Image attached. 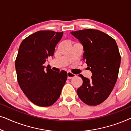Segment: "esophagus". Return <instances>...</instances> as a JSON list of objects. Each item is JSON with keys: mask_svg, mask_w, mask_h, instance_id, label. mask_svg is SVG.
<instances>
[{"mask_svg": "<svg viewBox=\"0 0 131 131\" xmlns=\"http://www.w3.org/2000/svg\"><path fill=\"white\" fill-rule=\"evenodd\" d=\"M75 76H76V74H73V73L70 72V71H68L67 72V78L69 79H70L71 78H74Z\"/></svg>", "mask_w": 131, "mask_h": 131, "instance_id": "1", "label": "esophagus"}]
</instances>
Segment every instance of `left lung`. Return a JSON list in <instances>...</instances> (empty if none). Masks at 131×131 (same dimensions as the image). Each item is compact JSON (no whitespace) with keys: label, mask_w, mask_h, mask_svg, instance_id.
<instances>
[{"label":"left lung","mask_w":131,"mask_h":131,"mask_svg":"<svg viewBox=\"0 0 131 131\" xmlns=\"http://www.w3.org/2000/svg\"><path fill=\"white\" fill-rule=\"evenodd\" d=\"M83 46V60L92 73L91 79L79 74L83 84L77 90L86 104L97 105L108 97L117 81L121 56L115 40L98 30L71 31Z\"/></svg>","instance_id":"left-lung-1"}]
</instances>
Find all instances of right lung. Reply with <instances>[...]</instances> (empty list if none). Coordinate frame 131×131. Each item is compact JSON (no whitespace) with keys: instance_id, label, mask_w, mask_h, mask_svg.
I'll use <instances>...</instances> for the list:
<instances>
[{"instance_id":"obj_1","label":"right lung","mask_w":131,"mask_h":131,"mask_svg":"<svg viewBox=\"0 0 131 131\" xmlns=\"http://www.w3.org/2000/svg\"><path fill=\"white\" fill-rule=\"evenodd\" d=\"M63 32L38 31L21 42L15 60L17 80L28 99L41 107L53 105L60 97L67 78L66 71H53L43 64L52 57Z\"/></svg>"}]
</instances>
